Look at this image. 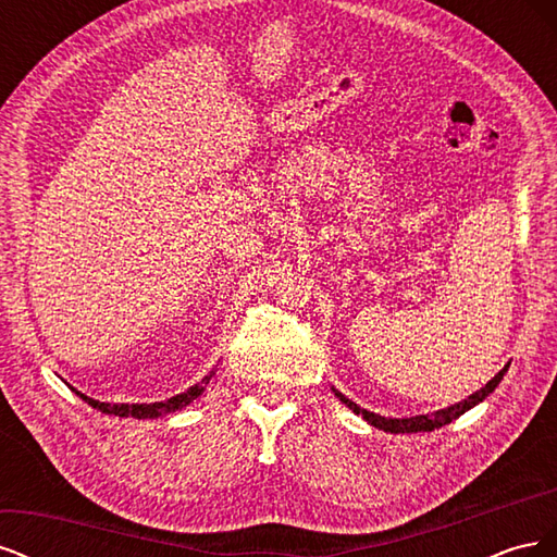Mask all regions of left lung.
Listing matches in <instances>:
<instances>
[{
  "label": "left lung",
  "mask_w": 557,
  "mask_h": 557,
  "mask_svg": "<svg viewBox=\"0 0 557 557\" xmlns=\"http://www.w3.org/2000/svg\"><path fill=\"white\" fill-rule=\"evenodd\" d=\"M509 364H504V369L499 374H495L491 381H487L481 391H476L474 395H469L467 399L458 401V404H450V407L442 409V411H434V413H425V416H413V418H385V416H379V413H372L367 409H360L356 401H350L346 395H342L339 391H334V395L339 397L348 409H352V413L362 416L369 425H374L383 432H391V434H411V432H432L436 428H444L448 423H453L455 418H460L465 411H469L471 407H476L479 401H483L487 395H491L495 387L499 385V381L504 379V374H507Z\"/></svg>",
  "instance_id": "1"
}]
</instances>
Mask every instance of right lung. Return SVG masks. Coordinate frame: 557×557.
<instances>
[{"label": "right lung", "instance_id": "1", "mask_svg": "<svg viewBox=\"0 0 557 557\" xmlns=\"http://www.w3.org/2000/svg\"><path fill=\"white\" fill-rule=\"evenodd\" d=\"M213 374L215 372H209L205 379H201L199 383H195L193 387H188V391L185 393H181V395H174V397H170V399H164V401H153V404H109V401H97V399H92V397H88V395H83V393H78V391H72L83 399V401H88L92 409H97V411H102V413H109V416H121V418H160V416H166V413H174V411H178V409H183V407H188L190 401H195L201 393L207 391V385H209V381L213 379Z\"/></svg>", "mask_w": 557, "mask_h": 557}]
</instances>
